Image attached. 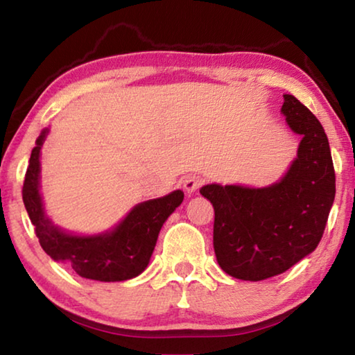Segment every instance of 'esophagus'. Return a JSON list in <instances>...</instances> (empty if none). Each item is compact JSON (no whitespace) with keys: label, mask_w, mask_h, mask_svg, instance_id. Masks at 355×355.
Here are the masks:
<instances>
[{"label":"esophagus","mask_w":355,"mask_h":355,"mask_svg":"<svg viewBox=\"0 0 355 355\" xmlns=\"http://www.w3.org/2000/svg\"><path fill=\"white\" fill-rule=\"evenodd\" d=\"M203 182H205V180H203L200 175H188L183 182V188L188 194H192V192H196L200 188Z\"/></svg>","instance_id":"esophagus-1"}]
</instances>
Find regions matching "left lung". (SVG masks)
<instances>
[{"label":"left lung","instance_id":"obj_1","mask_svg":"<svg viewBox=\"0 0 355 355\" xmlns=\"http://www.w3.org/2000/svg\"><path fill=\"white\" fill-rule=\"evenodd\" d=\"M282 114L302 136L297 158L279 183L266 188L207 184L213 203V245L222 271L258 282L285 272L316 249L335 199L327 136L307 106L284 95Z\"/></svg>","mask_w":355,"mask_h":355}]
</instances>
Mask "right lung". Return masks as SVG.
I'll use <instances>...</instances> for the list:
<instances>
[{
    "label": "right lung",
    "instance_id": "1",
    "mask_svg": "<svg viewBox=\"0 0 355 355\" xmlns=\"http://www.w3.org/2000/svg\"><path fill=\"white\" fill-rule=\"evenodd\" d=\"M46 135L45 128L35 141L21 191L42 249L55 261L69 263L84 279L122 282L139 275L153 254L161 227L183 202V191L139 203L110 232L92 236L70 235L48 218L39 192L40 148Z\"/></svg>",
    "mask_w": 355,
    "mask_h": 355
}]
</instances>
